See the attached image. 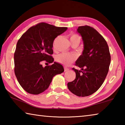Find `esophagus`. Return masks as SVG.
<instances>
[{
    "mask_svg": "<svg viewBox=\"0 0 125 125\" xmlns=\"http://www.w3.org/2000/svg\"><path fill=\"white\" fill-rule=\"evenodd\" d=\"M69 70V68H67V67H64V72H67Z\"/></svg>",
    "mask_w": 125,
    "mask_h": 125,
    "instance_id": "34e87169",
    "label": "esophagus"
}]
</instances>
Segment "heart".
I'll return each mask as SVG.
<instances>
[{
    "label": "heart",
    "instance_id": "1",
    "mask_svg": "<svg viewBox=\"0 0 125 125\" xmlns=\"http://www.w3.org/2000/svg\"><path fill=\"white\" fill-rule=\"evenodd\" d=\"M57 39L58 38H56V39L54 40L53 44V48H55V47H56V44ZM77 40L80 41V37L79 35L75 34V33H72V34H71V41ZM56 60L57 61V62H58V63H61V64L65 65H68L76 60V56L74 54L67 53H61L56 56Z\"/></svg>",
    "mask_w": 125,
    "mask_h": 125
}]
</instances>
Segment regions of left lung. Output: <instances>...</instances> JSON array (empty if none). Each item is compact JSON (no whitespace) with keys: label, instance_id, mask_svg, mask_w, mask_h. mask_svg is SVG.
Listing matches in <instances>:
<instances>
[{"label":"left lung","instance_id":"left-lung-1","mask_svg":"<svg viewBox=\"0 0 125 125\" xmlns=\"http://www.w3.org/2000/svg\"><path fill=\"white\" fill-rule=\"evenodd\" d=\"M77 31L84 43L82 54L75 62L82 71L72 69L75 79L67 84L68 88L75 95L89 96L96 92L104 82L108 73L111 56L106 40L93 27L79 26Z\"/></svg>","mask_w":125,"mask_h":125}]
</instances>
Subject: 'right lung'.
I'll use <instances>...</instances> for the list:
<instances>
[{"instance_id":"obj_1","label":"right lung","mask_w":125,"mask_h":125,"mask_svg":"<svg viewBox=\"0 0 125 125\" xmlns=\"http://www.w3.org/2000/svg\"><path fill=\"white\" fill-rule=\"evenodd\" d=\"M67 29L40 22L29 28L18 40L14 53V72L26 92L35 95L43 92L54 76L64 72L60 63L54 62L45 67L41 63L43 61L53 62L51 55L54 40Z\"/></svg>"}]
</instances>
